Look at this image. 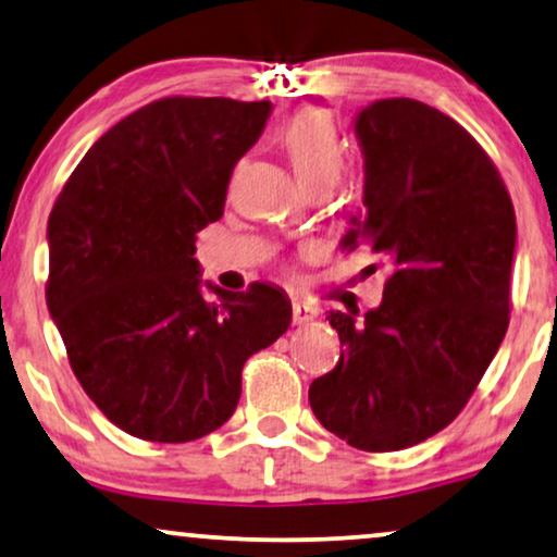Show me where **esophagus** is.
I'll use <instances>...</instances> for the list:
<instances>
[{"label": "esophagus", "instance_id": "1", "mask_svg": "<svg viewBox=\"0 0 557 557\" xmlns=\"http://www.w3.org/2000/svg\"><path fill=\"white\" fill-rule=\"evenodd\" d=\"M318 318V310L310 308V305H302V302H293V320L297 325H305L310 323V320Z\"/></svg>", "mask_w": 557, "mask_h": 557}]
</instances>
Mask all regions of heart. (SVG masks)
<instances>
[{
	"mask_svg": "<svg viewBox=\"0 0 557 557\" xmlns=\"http://www.w3.org/2000/svg\"><path fill=\"white\" fill-rule=\"evenodd\" d=\"M282 144H285L295 174L305 189L318 184L333 189L338 184L343 166H346V151H343L338 131L327 115L318 111L295 115L282 133Z\"/></svg>",
	"mask_w": 557,
	"mask_h": 557,
	"instance_id": "1",
	"label": "heart"
}]
</instances>
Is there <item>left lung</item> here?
<instances>
[{
	"label": "left lung",
	"instance_id": "left-lung-1",
	"mask_svg": "<svg viewBox=\"0 0 557 557\" xmlns=\"http://www.w3.org/2000/svg\"><path fill=\"white\" fill-rule=\"evenodd\" d=\"M354 131L363 207L341 249L386 257L388 280L363 323L331 310L341 360L308 396L343 442L396 451L457 419L505 338L515 209L482 146L432 106L373 100Z\"/></svg>",
	"mask_w": 557,
	"mask_h": 557
}]
</instances>
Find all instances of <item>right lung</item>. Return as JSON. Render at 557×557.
Returning <instances> with one entry per match:
<instances>
[{
    "mask_svg": "<svg viewBox=\"0 0 557 557\" xmlns=\"http://www.w3.org/2000/svg\"><path fill=\"white\" fill-rule=\"evenodd\" d=\"M270 113V100L232 98L138 108L90 146L50 211L47 308L85 394L131 436L214 432L237 409L247 358L289 327L280 287L232 293L194 257Z\"/></svg>",
    "mask_w": 557,
    "mask_h": 557,
    "instance_id": "1",
    "label": "right lung"
}]
</instances>
